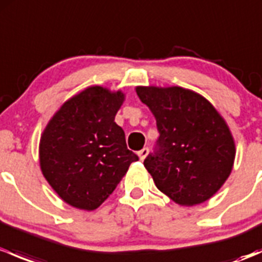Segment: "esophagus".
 Returning <instances> with one entry per match:
<instances>
[{
  "label": "esophagus",
  "mask_w": 262,
  "mask_h": 262,
  "mask_svg": "<svg viewBox=\"0 0 262 262\" xmlns=\"http://www.w3.org/2000/svg\"><path fill=\"white\" fill-rule=\"evenodd\" d=\"M148 152H149V149H148V148H143V149H141V150H139V152H138V157H139V160H141V161H143L144 158L147 157Z\"/></svg>",
  "instance_id": "34e87169"
}]
</instances>
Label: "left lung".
Instances as JSON below:
<instances>
[{"label": "left lung", "instance_id": "obj_1", "mask_svg": "<svg viewBox=\"0 0 262 262\" xmlns=\"http://www.w3.org/2000/svg\"><path fill=\"white\" fill-rule=\"evenodd\" d=\"M160 138L144 167L160 191L192 207L213 196L233 168L236 144L226 120L198 92L180 86H137Z\"/></svg>", "mask_w": 262, "mask_h": 262}]
</instances>
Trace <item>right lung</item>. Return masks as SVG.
Returning <instances> with one entry per match:
<instances>
[{
  "label": "right lung",
  "instance_id": "obj_1",
  "mask_svg": "<svg viewBox=\"0 0 262 262\" xmlns=\"http://www.w3.org/2000/svg\"><path fill=\"white\" fill-rule=\"evenodd\" d=\"M125 95L90 86L68 99L47 124L39 143L41 172L60 199L97 209L138 156L129 150L115 115Z\"/></svg>",
  "mask_w": 262,
  "mask_h": 262
}]
</instances>
